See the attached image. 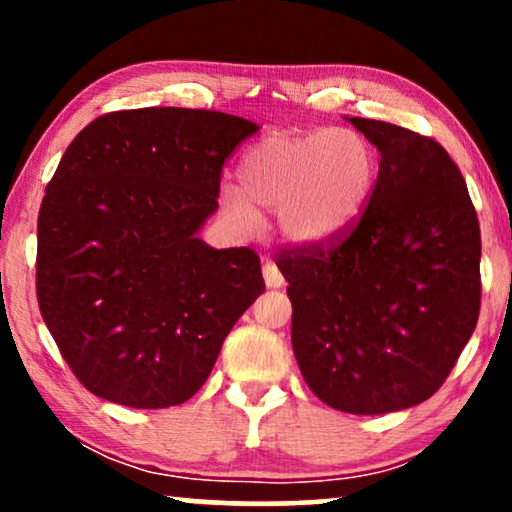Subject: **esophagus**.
<instances>
[{
	"label": "esophagus",
	"instance_id": "34e87169",
	"mask_svg": "<svg viewBox=\"0 0 512 512\" xmlns=\"http://www.w3.org/2000/svg\"><path fill=\"white\" fill-rule=\"evenodd\" d=\"M263 279H265V286H268V289H279V286H284L282 270H279L272 261L263 263Z\"/></svg>",
	"mask_w": 512,
	"mask_h": 512
}]
</instances>
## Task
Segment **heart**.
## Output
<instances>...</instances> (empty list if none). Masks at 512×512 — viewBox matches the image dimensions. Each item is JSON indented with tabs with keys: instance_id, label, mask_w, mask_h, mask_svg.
<instances>
[{
	"instance_id": "heart-1",
	"label": "heart",
	"mask_w": 512,
	"mask_h": 512,
	"mask_svg": "<svg viewBox=\"0 0 512 512\" xmlns=\"http://www.w3.org/2000/svg\"><path fill=\"white\" fill-rule=\"evenodd\" d=\"M375 179V151L361 132H272L244 153L242 191L223 186L221 202L244 230L258 226L256 207H263L275 212L277 230L286 242L314 247L359 219Z\"/></svg>"
}]
</instances>
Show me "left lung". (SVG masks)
I'll return each mask as SVG.
<instances>
[{"instance_id": "obj_1", "label": "left lung", "mask_w": 512, "mask_h": 512, "mask_svg": "<svg viewBox=\"0 0 512 512\" xmlns=\"http://www.w3.org/2000/svg\"><path fill=\"white\" fill-rule=\"evenodd\" d=\"M380 151L366 212L338 242L279 254L307 387L349 415L440 389L480 312V226L466 181L429 137L347 118Z\"/></svg>"}]
</instances>
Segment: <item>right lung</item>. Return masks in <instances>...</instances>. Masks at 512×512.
<instances>
[{
    "mask_svg": "<svg viewBox=\"0 0 512 512\" xmlns=\"http://www.w3.org/2000/svg\"><path fill=\"white\" fill-rule=\"evenodd\" d=\"M258 125L207 109L95 118L67 146L37 226L39 310L79 382L128 408H170L212 373L265 291L249 247L198 235L226 158Z\"/></svg>",
    "mask_w": 512,
    "mask_h": 512,
    "instance_id": "right-lung-1",
    "label": "right lung"
}]
</instances>
